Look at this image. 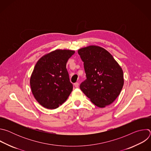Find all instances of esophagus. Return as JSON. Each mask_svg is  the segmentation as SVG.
<instances>
[{
    "label": "esophagus",
    "instance_id": "obj_1",
    "mask_svg": "<svg viewBox=\"0 0 151 151\" xmlns=\"http://www.w3.org/2000/svg\"><path fill=\"white\" fill-rule=\"evenodd\" d=\"M74 86L75 87V88H78L79 87V83L78 82H76L74 83Z\"/></svg>",
    "mask_w": 151,
    "mask_h": 151
}]
</instances>
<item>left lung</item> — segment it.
<instances>
[{
  "mask_svg": "<svg viewBox=\"0 0 151 151\" xmlns=\"http://www.w3.org/2000/svg\"><path fill=\"white\" fill-rule=\"evenodd\" d=\"M86 73L80 85L82 91L99 107L112 103L119 95L124 85L122 68L105 49L95 45L78 51Z\"/></svg>",
  "mask_w": 151,
  "mask_h": 151,
  "instance_id": "1",
  "label": "left lung"
}]
</instances>
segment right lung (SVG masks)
<instances>
[{"instance_id": "add662e5", "label": "right lung", "mask_w": 151, "mask_h": 151, "mask_svg": "<svg viewBox=\"0 0 151 151\" xmlns=\"http://www.w3.org/2000/svg\"><path fill=\"white\" fill-rule=\"evenodd\" d=\"M74 51L57 50L41 57L30 77V87L37 101L54 109L65 102L73 90L66 63Z\"/></svg>"}]
</instances>
